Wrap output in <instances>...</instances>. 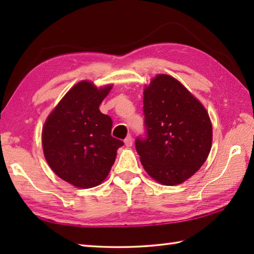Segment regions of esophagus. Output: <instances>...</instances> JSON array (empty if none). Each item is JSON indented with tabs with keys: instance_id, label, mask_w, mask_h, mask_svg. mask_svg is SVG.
<instances>
[{
	"instance_id": "obj_1",
	"label": "esophagus",
	"mask_w": 254,
	"mask_h": 254,
	"mask_svg": "<svg viewBox=\"0 0 254 254\" xmlns=\"http://www.w3.org/2000/svg\"><path fill=\"white\" fill-rule=\"evenodd\" d=\"M124 144H126V146H127V147H130V146H132V144H133V138H132V136H131V135L127 136V138L124 139Z\"/></svg>"
}]
</instances>
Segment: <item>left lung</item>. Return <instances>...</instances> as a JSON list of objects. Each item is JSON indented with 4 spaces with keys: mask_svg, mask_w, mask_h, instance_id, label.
Here are the masks:
<instances>
[{
    "mask_svg": "<svg viewBox=\"0 0 254 254\" xmlns=\"http://www.w3.org/2000/svg\"><path fill=\"white\" fill-rule=\"evenodd\" d=\"M145 137L135 141L147 174L164 186L185 182L212 148L213 128L204 106L170 75L158 74L144 89Z\"/></svg>",
    "mask_w": 254,
    "mask_h": 254,
    "instance_id": "obj_1",
    "label": "left lung"
}]
</instances>
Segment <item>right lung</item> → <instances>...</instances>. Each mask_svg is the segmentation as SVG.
Segmentation results:
<instances>
[{
	"mask_svg": "<svg viewBox=\"0 0 254 254\" xmlns=\"http://www.w3.org/2000/svg\"><path fill=\"white\" fill-rule=\"evenodd\" d=\"M111 88L112 85L97 88L88 80L74 85L42 128L48 165L76 188L99 186L109 175L118 148L124 144L111 136V118L99 110Z\"/></svg>",
	"mask_w": 254,
	"mask_h": 254,
	"instance_id": "obj_1",
	"label": "right lung"
}]
</instances>
